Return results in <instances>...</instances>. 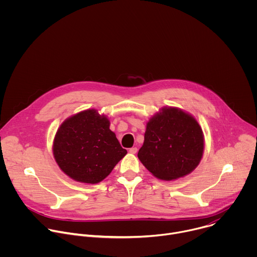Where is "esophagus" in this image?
Segmentation results:
<instances>
[{"label": "esophagus", "mask_w": 257, "mask_h": 257, "mask_svg": "<svg viewBox=\"0 0 257 257\" xmlns=\"http://www.w3.org/2000/svg\"><path fill=\"white\" fill-rule=\"evenodd\" d=\"M129 153L130 154H136L137 153V148H135V146H134V148H131V149H129Z\"/></svg>", "instance_id": "esophagus-1"}]
</instances>
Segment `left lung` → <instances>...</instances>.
Segmentation results:
<instances>
[{"label":"left lung","mask_w":257,"mask_h":257,"mask_svg":"<svg viewBox=\"0 0 257 257\" xmlns=\"http://www.w3.org/2000/svg\"><path fill=\"white\" fill-rule=\"evenodd\" d=\"M204 149L201 127L177 107H163L146 125L138 159L155 177L174 180L191 173Z\"/></svg>","instance_id":"left-lung-1"}]
</instances>
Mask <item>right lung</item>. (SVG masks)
Here are the masks:
<instances>
[{"mask_svg": "<svg viewBox=\"0 0 257 257\" xmlns=\"http://www.w3.org/2000/svg\"><path fill=\"white\" fill-rule=\"evenodd\" d=\"M53 154L60 169L75 181L96 184L125 157L109 121L95 109L68 118L58 129Z\"/></svg>", "mask_w": 257, "mask_h": 257, "instance_id": "1", "label": "right lung"}]
</instances>
